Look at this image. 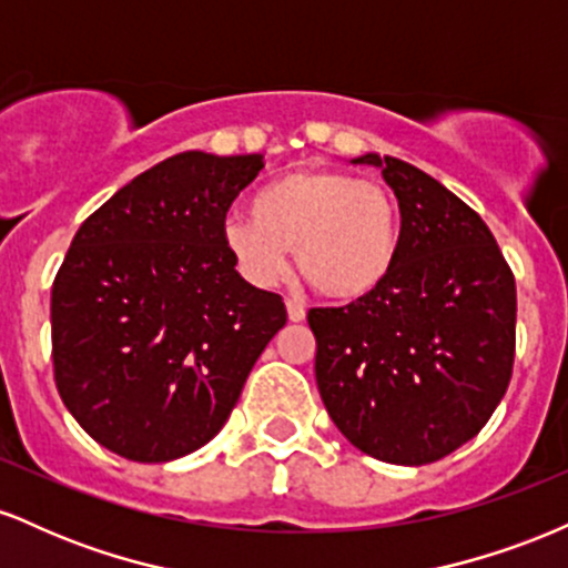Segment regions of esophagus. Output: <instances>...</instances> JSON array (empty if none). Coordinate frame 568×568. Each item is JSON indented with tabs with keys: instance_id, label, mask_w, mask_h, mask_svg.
<instances>
[{
	"instance_id": "34e87169",
	"label": "esophagus",
	"mask_w": 568,
	"mask_h": 568,
	"mask_svg": "<svg viewBox=\"0 0 568 568\" xmlns=\"http://www.w3.org/2000/svg\"><path fill=\"white\" fill-rule=\"evenodd\" d=\"M285 310H288V321L291 323H302L304 317H306V310H304V304H298V302H285Z\"/></svg>"
}]
</instances>
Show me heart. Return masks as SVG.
Wrapping results in <instances>:
<instances>
[{"label":"heart","instance_id":"heart-1","mask_svg":"<svg viewBox=\"0 0 568 568\" xmlns=\"http://www.w3.org/2000/svg\"><path fill=\"white\" fill-rule=\"evenodd\" d=\"M224 245L256 285H275L296 264L334 302H361L387 283L400 256V207L376 181L328 168H298L258 189L251 216L224 224Z\"/></svg>","mask_w":568,"mask_h":568}]
</instances>
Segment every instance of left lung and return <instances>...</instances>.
Instances as JSON below:
<instances>
[{
    "label": "left lung",
    "mask_w": 568,
    "mask_h": 568,
    "mask_svg": "<svg viewBox=\"0 0 568 568\" xmlns=\"http://www.w3.org/2000/svg\"><path fill=\"white\" fill-rule=\"evenodd\" d=\"M400 256L379 291L310 310L317 389L352 446L419 467L484 429L515 361V277L484 219L440 181L395 158Z\"/></svg>",
    "instance_id": "1"
}]
</instances>
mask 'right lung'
<instances>
[{
  "label": "right lung",
  "instance_id": "add662e5",
  "mask_svg": "<svg viewBox=\"0 0 568 568\" xmlns=\"http://www.w3.org/2000/svg\"><path fill=\"white\" fill-rule=\"evenodd\" d=\"M262 160L175 154L71 240L50 298L55 387L109 452L171 462L205 446L288 321L283 298L245 283L224 245L226 211Z\"/></svg>",
  "mask_w": 568,
  "mask_h": 568
}]
</instances>
